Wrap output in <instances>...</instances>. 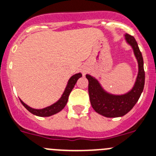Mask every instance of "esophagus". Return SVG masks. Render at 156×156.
Here are the masks:
<instances>
[{"label":"esophagus","instance_id":"1","mask_svg":"<svg viewBox=\"0 0 156 156\" xmlns=\"http://www.w3.org/2000/svg\"><path fill=\"white\" fill-rule=\"evenodd\" d=\"M85 72H86V71H85V70H83V73H84V74H85Z\"/></svg>","mask_w":156,"mask_h":156}]
</instances>
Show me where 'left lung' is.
Returning a JSON list of instances; mask_svg holds the SVG:
<instances>
[{
  "mask_svg": "<svg viewBox=\"0 0 156 156\" xmlns=\"http://www.w3.org/2000/svg\"><path fill=\"white\" fill-rule=\"evenodd\" d=\"M125 39L133 48L139 65L136 82L131 91L124 95L109 94L101 88L99 82L92 76H86L89 81L88 91L91 105L98 113L106 117H118L128 113L138 101L144 86L145 72L142 54L133 36L126 34Z\"/></svg>",
  "mask_w": 156,
  "mask_h": 156,
  "instance_id": "obj_1",
  "label": "left lung"
}]
</instances>
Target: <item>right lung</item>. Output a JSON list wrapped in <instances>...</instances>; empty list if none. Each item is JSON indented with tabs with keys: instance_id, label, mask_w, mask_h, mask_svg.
Returning <instances> with one entry per match:
<instances>
[{
	"instance_id": "obj_1",
	"label": "right lung",
	"mask_w": 156,
	"mask_h": 156,
	"mask_svg": "<svg viewBox=\"0 0 156 156\" xmlns=\"http://www.w3.org/2000/svg\"><path fill=\"white\" fill-rule=\"evenodd\" d=\"M82 77V74L78 73V74H76L74 75H73L71 78H70V80L68 81L67 86H66V89H65V91H64L63 94L62 95L61 98L59 100L55 102V104L51 105V106L46 107L44 108H42V109H35V108H32L31 107H29L28 105L23 103L21 100H20V102L22 103L23 106L27 108V110L29 111L30 112H31L32 114L36 115V116H50L51 115L55 114L57 112H60L62 110V108L65 107V105L67 103L68 98H69V95H70L71 90H73V88L74 87V85L76 84V82L78 81V79L79 78Z\"/></svg>"
}]
</instances>
